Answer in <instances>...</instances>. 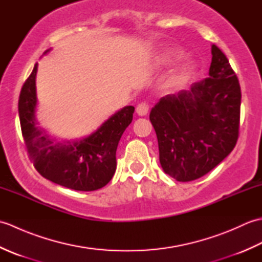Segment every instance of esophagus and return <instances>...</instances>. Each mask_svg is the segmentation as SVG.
Instances as JSON below:
<instances>
[{
  "label": "esophagus",
  "instance_id": "esophagus-1",
  "mask_svg": "<svg viewBox=\"0 0 262 262\" xmlns=\"http://www.w3.org/2000/svg\"><path fill=\"white\" fill-rule=\"evenodd\" d=\"M148 104L146 102H142L136 107V113L138 116H146L148 113Z\"/></svg>",
  "mask_w": 262,
  "mask_h": 262
}]
</instances>
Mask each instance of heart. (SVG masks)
Wrapping results in <instances>:
<instances>
[{
    "label": "heart",
    "instance_id": "heart-1",
    "mask_svg": "<svg viewBox=\"0 0 262 262\" xmlns=\"http://www.w3.org/2000/svg\"><path fill=\"white\" fill-rule=\"evenodd\" d=\"M181 55H182V52L179 51L178 48H174V47L165 48L159 55L158 64H161V65L168 64V63L172 62L173 59L181 57ZM193 72H194L193 63L192 62H187L181 66L179 72H178V74L174 77V80H176V82L185 81V80L188 79L189 76H191L193 74Z\"/></svg>",
    "mask_w": 262,
    "mask_h": 262
}]
</instances>
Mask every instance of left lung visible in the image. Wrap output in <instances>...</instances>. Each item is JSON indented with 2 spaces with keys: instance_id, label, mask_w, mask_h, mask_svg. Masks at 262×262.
<instances>
[{
  "instance_id": "obj_1",
  "label": "left lung",
  "mask_w": 262,
  "mask_h": 262,
  "mask_svg": "<svg viewBox=\"0 0 262 262\" xmlns=\"http://www.w3.org/2000/svg\"><path fill=\"white\" fill-rule=\"evenodd\" d=\"M211 55L209 77L161 98L149 114L161 166L177 181L208 173L233 151L238 137L240 83L219 47L211 46Z\"/></svg>"
}]
</instances>
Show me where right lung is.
I'll return each instance as SVG.
<instances>
[{
    "instance_id": "right-lung-1",
    "label": "right lung",
    "mask_w": 262,
    "mask_h": 262,
    "mask_svg": "<svg viewBox=\"0 0 262 262\" xmlns=\"http://www.w3.org/2000/svg\"><path fill=\"white\" fill-rule=\"evenodd\" d=\"M37 70L38 63L21 89L18 103L22 136L36 170L46 179L73 190L93 191L104 187L115 174L117 146L135 108L127 105L117 111L82 140L57 142L37 126Z\"/></svg>"
}]
</instances>
